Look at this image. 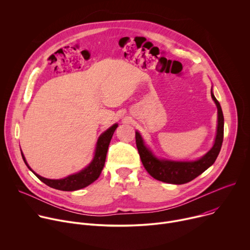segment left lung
<instances>
[{
	"label": "left lung",
	"mask_w": 250,
	"mask_h": 250,
	"mask_svg": "<svg viewBox=\"0 0 250 250\" xmlns=\"http://www.w3.org/2000/svg\"><path fill=\"white\" fill-rule=\"evenodd\" d=\"M210 95L212 100L215 101L218 106V129L217 136L215 139V145L211 149L204 155L202 158L192 162H177V161H168L160 160L156 158L151 151L145 146L140 134L135 132V142L136 147L146 171L152 176L154 179L170 183V184H185L192 180L196 177L201 175L206 171L209 166L215 163L224 140V115L221 108L219 101L213 96L212 91L210 90Z\"/></svg>",
	"instance_id": "obj_1"
}]
</instances>
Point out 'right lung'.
<instances>
[{"instance_id": "right-lung-1", "label": "right lung", "mask_w": 250, "mask_h": 250, "mask_svg": "<svg viewBox=\"0 0 250 250\" xmlns=\"http://www.w3.org/2000/svg\"><path fill=\"white\" fill-rule=\"evenodd\" d=\"M117 127H118V125L116 124L113 126H111L109 129H106L104 133L101 134V136L99 137L98 142H97V147H96L94 159L89 164V166H87L84 170L80 171L79 173L70 175V176L64 178V179L51 180V179H46V178L40 176L39 174L34 173L30 169V167L27 165L22 153H21V156H22V159H23L25 165L28 167V169L31 170L33 172V174L37 176L42 182H43L47 186H49L53 189L61 190V191H76V190H79V189L89 186L90 184H92L99 178V176L104 168V165L105 156H106V152H108L109 145H110L111 139H112L113 134Z\"/></svg>"}]
</instances>
